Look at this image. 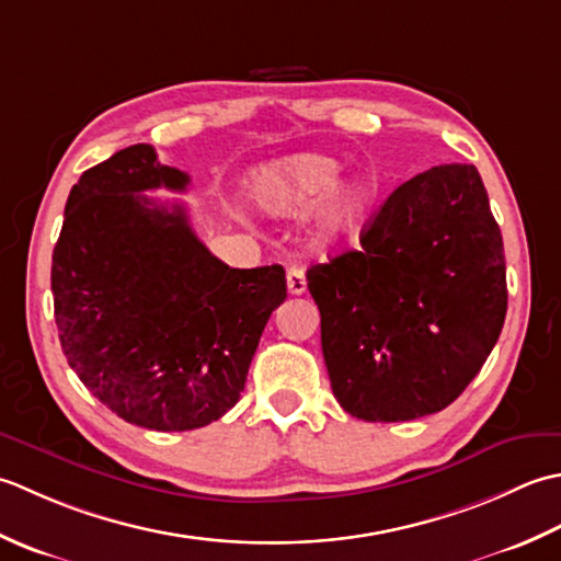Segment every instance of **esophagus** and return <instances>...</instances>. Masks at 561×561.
I'll use <instances>...</instances> for the list:
<instances>
[{
  "mask_svg": "<svg viewBox=\"0 0 561 561\" xmlns=\"http://www.w3.org/2000/svg\"><path fill=\"white\" fill-rule=\"evenodd\" d=\"M288 290L293 295H302L307 290V278H305V268L290 264L288 266Z\"/></svg>",
  "mask_w": 561,
  "mask_h": 561,
  "instance_id": "obj_1",
  "label": "esophagus"
}]
</instances>
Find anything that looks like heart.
<instances>
[{
  "label": "heart",
  "mask_w": 561,
  "mask_h": 561,
  "mask_svg": "<svg viewBox=\"0 0 561 561\" xmlns=\"http://www.w3.org/2000/svg\"><path fill=\"white\" fill-rule=\"evenodd\" d=\"M339 179V164L329 157L295 154L261 167L251 193L254 201L273 215H290L307 208L329 193L319 210V230L329 237H341L353 230L365 208V193L358 184L334 186Z\"/></svg>",
  "instance_id": "b5f03b06"
}]
</instances>
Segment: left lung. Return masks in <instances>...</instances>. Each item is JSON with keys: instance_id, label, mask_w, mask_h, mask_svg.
<instances>
[{"instance_id": "left-lung-1", "label": "left lung", "mask_w": 561, "mask_h": 561, "mask_svg": "<svg viewBox=\"0 0 561 561\" xmlns=\"http://www.w3.org/2000/svg\"><path fill=\"white\" fill-rule=\"evenodd\" d=\"M336 402L363 421L453 404L506 319L504 239L472 164L392 191L351 249L307 271Z\"/></svg>"}]
</instances>
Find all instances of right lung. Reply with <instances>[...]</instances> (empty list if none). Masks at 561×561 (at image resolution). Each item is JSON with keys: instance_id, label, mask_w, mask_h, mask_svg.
I'll return each mask as SVG.
<instances>
[{"instance_id": "obj_1", "label": "right lung", "mask_w": 561, "mask_h": 561, "mask_svg": "<svg viewBox=\"0 0 561 561\" xmlns=\"http://www.w3.org/2000/svg\"><path fill=\"white\" fill-rule=\"evenodd\" d=\"M188 174L133 145L87 169L53 251L55 324L87 390L128 424L193 431L244 392L283 266L230 268L191 230L184 205L142 191H186Z\"/></svg>"}]
</instances>
